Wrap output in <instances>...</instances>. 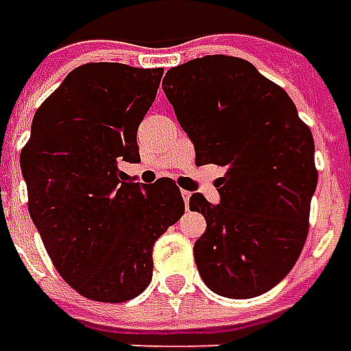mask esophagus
Returning a JSON list of instances; mask_svg holds the SVG:
<instances>
[{
    "label": "esophagus",
    "mask_w": 351,
    "mask_h": 351,
    "mask_svg": "<svg viewBox=\"0 0 351 351\" xmlns=\"http://www.w3.org/2000/svg\"><path fill=\"white\" fill-rule=\"evenodd\" d=\"M181 196H183V200H185V208H187L189 200H191V193H189V191H181Z\"/></svg>",
    "instance_id": "34e87169"
}]
</instances>
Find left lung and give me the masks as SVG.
I'll list each match as a JSON object with an SVG mask.
<instances>
[{
  "instance_id": "1",
  "label": "left lung",
  "mask_w": 351,
  "mask_h": 351,
  "mask_svg": "<svg viewBox=\"0 0 351 351\" xmlns=\"http://www.w3.org/2000/svg\"><path fill=\"white\" fill-rule=\"evenodd\" d=\"M162 88L196 166L225 168L221 204L200 193L189 200L208 225L193 250L196 268L221 297H259L289 274L306 242L317 185L312 132L287 92L243 58H195L171 68Z\"/></svg>"
}]
</instances>
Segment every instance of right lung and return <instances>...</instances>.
Here are the masks:
<instances>
[{
  "label": "right lung",
  "instance_id": "right-lung-1",
  "mask_svg": "<svg viewBox=\"0 0 351 351\" xmlns=\"http://www.w3.org/2000/svg\"><path fill=\"white\" fill-rule=\"evenodd\" d=\"M164 69L90 62L39 106L21 168L28 210L52 265L86 299L126 302L153 278V245L183 211L176 181L140 185L138 126Z\"/></svg>",
  "mask_w": 351,
  "mask_h": 351
}]
</instances>
